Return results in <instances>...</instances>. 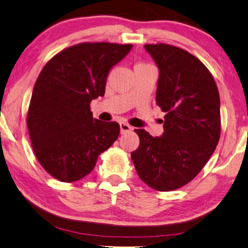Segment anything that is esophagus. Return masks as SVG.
<instances>
[{"label":"esophagus","mask_w":248,"mask_h":248,"mask_svg":"<svg viewBox=\"0 0 248 248\" xmlns=\"http://www.w3.org/2000/svg\"><path fill=\"white\" fill-rule=\"evenodd\" d=\"M120 128H121L122 134L132 131V126H129L127 123H124V122H121V123H120Z\"/></svg>","instance_id":"1"}]
</instances>
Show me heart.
<instances>
[{
	"mask_svg": "<svg viewBox=\"0 0 248 248\" xmlns=\"http://www.w3.org/2000/svg\"><path fill=\"white\" fill-rule=\"evenodd\" d=\"M149 67H153V66L146 62H137L135 64V67H134V69H143V68H149Z\"/></svg>",
	"mask_w": 248,
	"mask_h": 248,
	"instance_id": "1",
	"label": "heart"
}]
</instances>
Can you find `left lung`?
Returning a JSON list of instances; mask_svg holds the SVG:
<instances>
[{
	"instance_id": "obj_1",
	"label": "left lung",
	"mask_w": 248,
	"mask_h": 248,
	"mask_svg": "<svg viewBox=\"0 0 248 248\" xmlns=\"http://www.w3.org/2000/svg\"><path fill=\"white\" fill-rule=\"evenodd\" d=\"M159 69L156 103L165 132L153 137L135 129L140 146L131 153L141 180L157 191L189 184L216 151L221 135L220 95L213 76L196 56L168 44L145 45Z\"/></svg>"
}]
</instances>
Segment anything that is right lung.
I'll return each instance as SVG.
<instances>
[{
  "label": "right lung",
  "mask_w": 248,
  "mask_h": 248,
  "mask_svg": "<svg viewBox=\"0 0 248 248\" xmlns=\"http://www.w3.org/2000/svg\"><path fill=\"white\" fill-rule=\"evenodd\" d=\"M132 46L74 45L52 57L40 71L26 124L36 158L57 180L82 179L119 137V123L93 119L90 103L104 95L109 69Z\"/></svg>",
  "instance_id": "obj_1"
}]
</instances>
